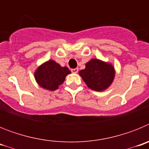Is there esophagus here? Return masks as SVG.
<instances>
[{
    "instance_id": "1",
    "label": "esophagus",
    "mask_w": 149,
    "mask_h": 149,
    "mask_svg": "<svg viewBox=\"0 0 149 149\" xmlns=\"http://www.w3.org/2000/svg\"><path fill=\"white\" fill-rule=\"evenodd\" d=\"M72 73H74V74H76V73H77V72H78V68H72Z\"/></svg>"
}]
</instances>
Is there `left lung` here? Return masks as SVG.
<instances>
[{"instance_id": "8db88e82", "label": "left lung", "mask_w": 149, "mask_h": 149, "mask_svg": "<svg viewBox=\"0 0 149 149\" xmlns=\"http://www.w3.org/2000/svg\"><path fill=\"white\" fill-rule=\"evenodd\" d=\"M79 75L92 90L102 92L110 86L115 78L116 70L111 63L93 58L79 71Z\"/></svg>"}]
</instances>
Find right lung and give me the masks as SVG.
Returning a JSON list of instances; mask_svg holds the SVG:
<instances>
[{"instance_id":"add662e5","label":"right lung","mask_w":149,"mask_h":149,"mask_svg":"<svg viewBox=\"0 0 149 149\" xmlns=\"http://www.w3.org/2000/svg\"><path fill=\"white\" fill-rule=\"evenodd\" d=\"M71 74L66 66H61L53 60L41 64L34 72V77L39 86L45 89L54 91L65 81V77Z\"/></svg>"}]
</instances>
